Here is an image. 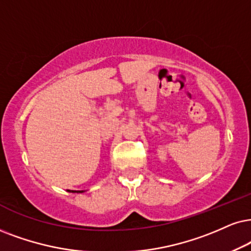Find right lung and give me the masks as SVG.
<instances>
[{
	"instance_id": "right-lung-1",
	"label": "right lung",
	"mask_w": 251,
	"mask_h": 251,
	"mask_svg": "<svg viewBox=\"0 0 251 251\" xmlns=\"http://www.w3.org/2000/svg\"><path fill=\"white\" fill-rule=\"evenodd\" d=\"M69 192H76V193H82V192H84V191H73V190H72V191H69Z\"/></svg>"
}]
</instances>
